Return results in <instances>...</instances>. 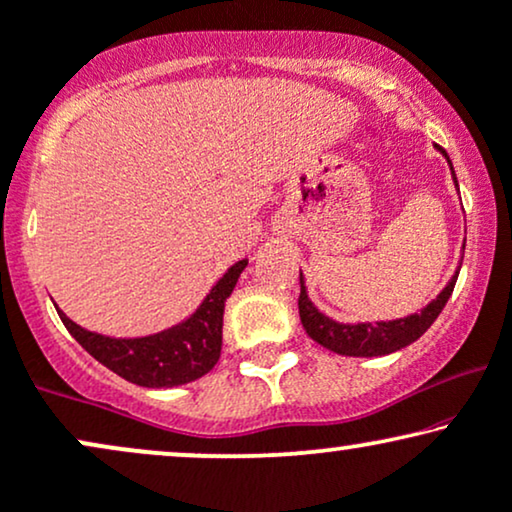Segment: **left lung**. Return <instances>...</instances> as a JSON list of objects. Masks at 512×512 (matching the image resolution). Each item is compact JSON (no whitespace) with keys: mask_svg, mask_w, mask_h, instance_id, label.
<instances>
[{"mask_svg":"<svg viewBox=\"0 0 512 512\" xmlns=\"http://www.w3.org/2000/svg\"><path fill=\"white\" fill-rule=\"evenodd\" d=\"M437 151L444 155L446 163L451 167V174H454V165H451L449 155H446L444 148L437 146ZM454 181H456V174H454ZM456 278H458V269L456 274L451 276V281L446 283L442 293H439L428 307L420 309V314H409L404 316V319H394V321L340 323L314 307V302L309 300L307 295V286H304V278L300 271V297H297L300 321L309 338L319 342L321 347L331 349L335 354H342V357H385V354H392L397 352V349H404L406 345H411V342H416L420 335L428 331L432 323H435L439 312L444 309V304L449 302L451 293H454Z\"/></svg>","mask_w":512,"mask_h":512,"instance_id":"left-lung-1","label":"left lung"}]
</instances>
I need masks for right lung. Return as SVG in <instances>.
Segmentation results:
<instances>
[{"label": "right lung", "mask_w": 512, "mask_h": 512, "mask_svg": "<svg viewBox=\"0 0 512 512\" xmlns=\"http://www.w3.org/2000/svg\"><path fill=\"white\" fill-rule=\"evenodd\" d=\"M248 267V260H238L226 269L200 307L189 319L167 328V331L146 335V338H108L87 331L70 321L56 307L68 333L87 349L92 357L118 373L120 378L141 387H177L193 383L212 371L222 354V323L224 302L234 293L238 276Z\"/></svg>", "instance_id": "right-lung-1"}]
</instances>
